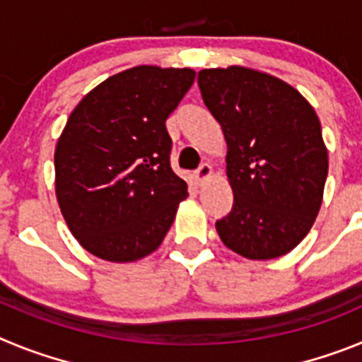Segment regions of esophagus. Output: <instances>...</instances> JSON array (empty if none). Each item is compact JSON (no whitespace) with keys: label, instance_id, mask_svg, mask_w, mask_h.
Listing matches in <instances>:
<instances>
[{"label":"esophagus","instance_id":"esophagus-1","mask_svg":"<svg viewBox=\"0 0 362 362\" xmlns=\"http://www.w3.org/2000/svg\"><path fill=\"white\" fill-rule=\"evenodd\" d=\"M210 175H212V166H210L209 163H203V165H201L196 172L197 183H204V181H206Z\"/></svg>","mask_w":362,"mask_h":362}]
</instances>
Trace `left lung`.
<instances>
[{"mask_svg": "<svg viewBox=\"0 0 362 362\" xmlns=\"http://www.w3.org/2000/svg\"><path fill=\"white\" fill-rule=\"evenodd\" d=\"M197 83L228 146L233 206L216 223L221 241L254 261L288 254L322 203L328 150L317 114L292 85L246 66L204 69Z\"/></svg>", "mask_w": 362, "mask_h": 362, "instance_id": "1", "label": "left lung"}]
</instances>
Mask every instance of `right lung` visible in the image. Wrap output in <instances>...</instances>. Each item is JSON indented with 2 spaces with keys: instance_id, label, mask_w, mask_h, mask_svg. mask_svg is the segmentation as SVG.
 Segmentation results:
<instances>
[{
  "instance_id": "1",
  "label": "right lung",
  "mask_w": 362,
  "mask_h": 362,
  "mask_svg": "<svg viewBox=\"0 0 362 362\" xmlns=\"http://www.w3.org/2000/svg\"><path fill=\"white\" fill-rule=\"evenodd\" d=\"M196 79L192 69L139 65L92 88L54 152L56 197L79 245L110 263L146 257L187 199L170 166L165 121Z\"/></svg>"
}]
</instances>
